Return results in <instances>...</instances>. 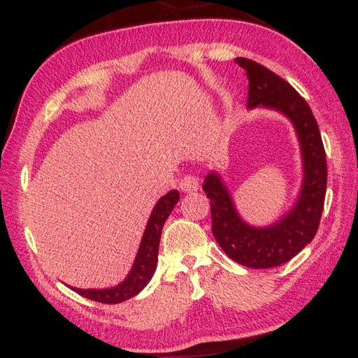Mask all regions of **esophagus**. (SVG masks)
I'll use <instances>...</instances> for the list:
<instances>
[{
	"label": "esophagus",
	"instance_id": "obj_1",
	"mask_svg": "<svg viewBox=\"0 0 358 358\" xmlns=\"http://www.w3.org/2000/svg\"><path fill=\"white\" fill-rule=\"evenodd\" d=\"M199 187L200 183L194 175H186V177L180 181V189L183 192H196Z\"/></svg>",
	"mask_w": 358,
	"mask_h": 358
}]
</instances>
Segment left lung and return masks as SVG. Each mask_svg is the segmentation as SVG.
<instances>
[{
  "instance_id": "1",
  "label": "left lung",
  "mask_w": 358,
  "mask_h": 358,
  "mask_svg": "<svg viewBox=\"0 0 358 358\" xmlns=\"http://www.w3.org/2000/svg\"><path fill=\"white\" fill-rule=\"evenodd\" d=\"M235 62L249 78L247 108L272 109L294 127L303 169L301 192L277 222L255 227L239 216L229 187L217 172L206 175L203 191L211 200L213 235L220 249L247 268H275L296 257L316 235L327 187L326 152L313 113L291 84L255 61L236 57Z\"/></svg>"
}]
</instances>
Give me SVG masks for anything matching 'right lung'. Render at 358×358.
Returning a JSON list of instances; mask_svg holds the SVG:
<instances>
[{"label":"right lung","instance_id":"obj_1","mask_svg":"<svg viewBox=\"0 0 358 358\" xmlns=\"http://www.w3.org/2000/svg\"><path fill=\"white\" fill-rule=\"evenodd\" d=\"M178 200L180 192L177 189H172L157 201L150 217H148L144 235H142L138 255H136L131 271L128 272L125 280L115 285V287L103 289H81L75 287L70 288L83 297H87L90 301L101 303H120L127 301V299H131L136 294H139L147 287V283L152 280L155 269H157L162 227H164L169 214L172 213L175 205L178 203Z\"/></svg>","mask_w":358,"mask_h":358}]
</instances>
